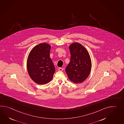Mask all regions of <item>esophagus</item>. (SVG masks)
<instances>
[{
  "label": "esophagus",
  "instance_id": "esophagus-1",
  "mask_svg": "<svg viewBox=\"0 0 124 124\" xmlns=\"http://www.w3.org/2000/svg\"><path fill=\"white\" fill-rule=\"evenodd\" d=\"M63 68H60L59 69H58V70L59 71H62L63 70Z\"/></svg>",
  "mask_w": 124,
  "mask_h": 124
}]
</instances>
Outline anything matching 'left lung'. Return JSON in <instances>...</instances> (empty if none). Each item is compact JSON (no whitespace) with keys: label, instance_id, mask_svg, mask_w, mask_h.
Returning a JSON list of instances; mask_svg holds the SVG:
<instances>
[{"label":"left lung","instance_id":"obj_1","mask_svg":"<svg viewBox=\"0 0 124 124\" xmlns=\"http://www.w3.org/2000/svg\"><path fill=\"white\" fill-rule=\"evenodd\" d=\"M70 62L65 71L69 79L75 84L83 82L91 72L92 62L88 52L82 45L74 43L69 47Z\"/></svg>","mask_w":124,"mask_h":124}]
</instances>
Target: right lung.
<instances>
[{"label":"right lung","instance_id":"right-lung-1","mask_svg":"<svg viewBox=\"0 0 124 124\" xmlns=\"http://www.w3.org/2000/svg\"><path fill=\"white\" fill-rule=\"evenodd\" d=\"M51 47L47 43L39 44L31 50L28 56V73L33 81L38 84L49 82L55 72V67L50 57Z\"/></svg>","mask_w":124,"mask_h":124}]
</instances>
